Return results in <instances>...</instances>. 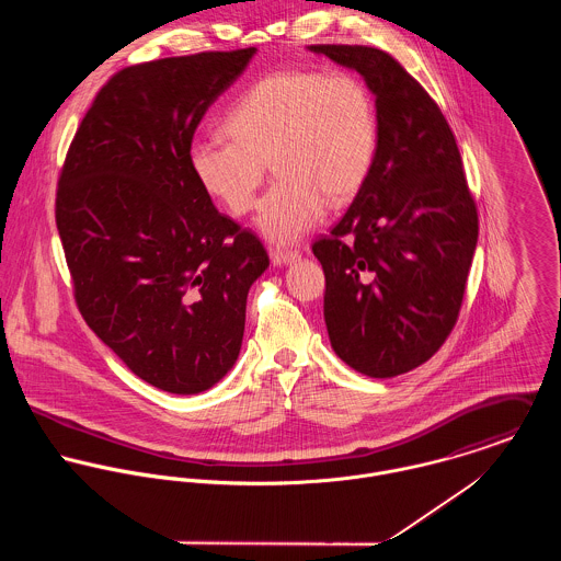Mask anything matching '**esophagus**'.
Segmentation results:
<instances>
[{
	"label": "esophagus",
	"instance_id": "1",
	"mask_svg": "<svg viewBox=\"0 0 561 561\" xmlns=\"http://www.w3.org/2000/svg\"><path fill=\"white\" fill-rule=\"evenodd\" d=\"M270 256H272V263H274V265H289V263H294V261L300 259V252H298V250L272 248V250H270Z\"/></svg>",
	"mask_w": 561,
	"mask_h": 561
}]
</instances>
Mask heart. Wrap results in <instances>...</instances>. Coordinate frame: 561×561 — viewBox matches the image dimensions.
Returning <instances> with one entry per match:
<instances>
[{
	"label": "heart",
	"instance_id": "heart-1",
	"mask_svg": "<svg viewBox=\"0 0 561 561\" xmlns=\"http://www.w3.org/2000/svg\"><path fill=\"white\" fill-rule=\"evenodd\" d=\"M225 127L231 138L192 142V172L207 194L243 216L272 163L278 179L256 222L278 243L300 240L325 205L352 201L378 153L374 94L345 71H274L241 94Z\"/></svg>",
	"mask_w": 561,
	"mask_h": 561
}]
</instances>
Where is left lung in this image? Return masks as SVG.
<instances>
[{"label": "left lung", "mask_w": 561, "mask_h": 561, "mask_svg": "<svg viewBox=\"0 0 561 561\" xmlns=\"http://www.w3.org/2000/svg\"><path fill=\"white\" fill-rule=\"evenodd\" d=\"M376 94L374 168L330 236L313 243L336 356L369 378L430 360L451 334L478 245V205L456 136L400 62L365 45H311Z\"/></svg>", "instance_id": "left-lung-1"}]
</instances>
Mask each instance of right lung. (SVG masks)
I'll return each mask as SVG.
<instances>
[{
	"label": "right lung",
	"instance_id": "right-lung-1",
	"mask_svg": "<svg viewBox=\"0 0 561 561\" xmlns=\"http://www.w3.org/2000/svg\"><path fill=\"white\" fill-rule=\"evenodd\" d=\"M254 47L127 67L96 92L56 190L81 318L145 382L211 389L240 356L245 298L270 256L190 165L207 107Z\"/></svg>",
	"mask_w": 561,
	"mask_h": 561
}]
</instances>
